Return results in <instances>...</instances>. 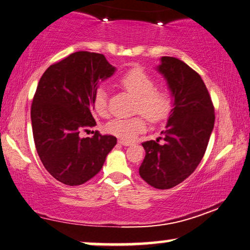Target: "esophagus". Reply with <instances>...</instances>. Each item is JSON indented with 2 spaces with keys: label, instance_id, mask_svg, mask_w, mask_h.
Here are the masks:
<instances>
[{
  "label": "esophagus",
  "instance_id": "esophagus-1",
  "mask_svg": "<svg viewBox=\"0 0 250 250\" xmlns=\"http://www.w3.org/2000/svg\"><path fill=\"white\" fill-rule=\"evenodd\" d=\"M119 144L125 146H132L133 144L132 142H129V141H125V140H119Z\"/></svg>",
  "mask_w": 250,
  "mask_h": 250
}]
</instances>
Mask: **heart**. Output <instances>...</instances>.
Returning <instances> with one entry per match:
<instances>
[{
    "mask_svg": "<svg viewBox=\"0 0 250 250\" xmlns=\"http://www.w3.org/2000/svg\"><path fill=\"white\" fill-rule=\"evenodd\" d=\"M119 84L136 98L134 112L142 113L152 124H158L169 117L173 104L171 94L167 89L157 88L156 80L144 69H130L120 78ZM92 104L98 114L105 116L108 112V94L104 88L97 89ZM144 117L138 114L131 118L112 119L106 124L105 130L122 140L131 141L146 130Z\"/></svg>",
    "mask_w": 250,
    "mask_h": 250,
    "instance_id": "1",
    "label": "heart"
}]
</instances>
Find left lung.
Instances as JSON below:
<instances>
[{"label": "left lung", "instance_id": "1", "mask_svg": "<svg viewBox=\"0 0 250 250\" xmlns=\"http://www.w3.org/2000/svg\"><path fill=\"white\" fill-rule=\"evenodd\" d=\"M158 70L175 97L164 144L142 142L146 157L139 175L157 189H170L191 175L207 149L215 124V108L203 79L184 61L162 57ZM161 139V137H160Z\"/></svg>", "mask_w": 250, "mask_h": 250}]
</instances>
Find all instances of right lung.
<instances>
[{
    "label": "right lung",
    "mask_w": 250,
    "mask_h": 250,
    "mask_svg": "<svg viewBox=\"0 0 250 250\" xmlns=\"http://www.w3.org/2000/svg\"><path fill=\"white\" fill-rule=\"evenodd\" d=\"M104 54L79 51L50 65L40 79L31 105L33 139L43 166L68 186L82 185L100 171L114 136L81 138L97 125L92 116L98 83L114 73Z\"/></svg>",
    "instance_id": "1"
}]
</instances>
